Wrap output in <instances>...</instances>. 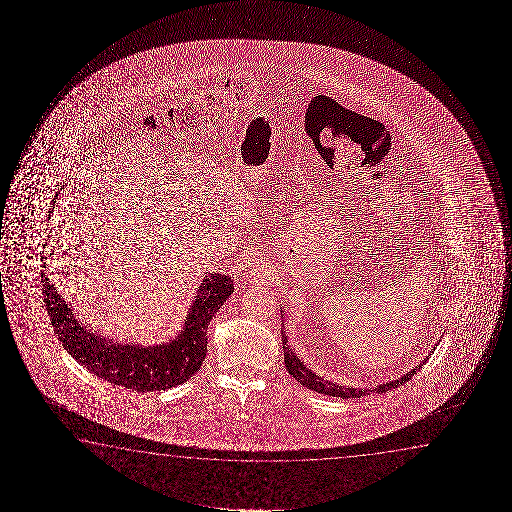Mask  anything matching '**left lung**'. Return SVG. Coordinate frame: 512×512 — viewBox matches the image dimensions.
Here are the masks:
<instances>
[{"label":"left lung","mask_w":512,"mask_h":512,"mask_svg":"<svg viewBox=\"0 0 512 512\" xmlns=\"http://www.w3.org/2000/svg\"><path fill=\"white\" fill-rule=\"evenodd\" d=\"M281 341H283L285 367H287L288 374H290L292 378L297 379V383H301L302 386H306V388L313 390V392L330 395V397H341V399H360V397H365V395H371L372 392H388V390H392V388H397V386L407 383L409 379L413 378L416 371H420L421 365L425 364V362H423V364L418 365V367H414L413 371L404 374L402 378L390 381V383H385V385H379L378 388H374V390L344 388V386L334 385V383H330V381H325L322 376H316L315 372H311V369H308L306 365L302 364L294 351L288 348L287 336H285V334H283Z\"/></svg>","instance_id":"8db88e82"}]
</instances>
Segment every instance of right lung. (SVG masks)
I'll return each mask as SVG.
<instances>
[{
	"label": "right lung",
	"mask_w": 512,
	"mask_h": 512,
	"mask_svg": "<svg viewBox=\"0 0 512 512\" xmlns=\"http://www.w3.org/2000/svg\"><path fill=\"white\" fill-rule=\"evenodd\" d=\"M45 267V264H43ZM43 301L59 341L77 362L94 376L136 392L168 390L192 378L206 357V330L211 316L234 292L225 274H210L192 302L182 334L175 341L141 348L136 344H113L94 336L80 325L68 304L42 273Z\"/></svg>",
	"instance_id": "obj_1"
}]
</instances>
